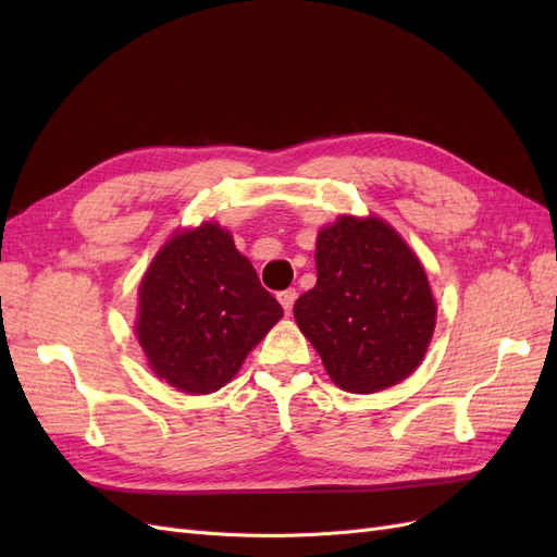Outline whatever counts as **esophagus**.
Instances as JSON below:
<instances>
[{
	"instance_id": "esophagus-1",
	"label": "esophagus",
	"mask_w": 557,
	"mask_h": 557,
	"mask_svg": "<svg viewBox=\"0 0 557 557\" xmlns=\"http://www.w3.org/2000/svg\"><path fill=\"white\" fill-rule=\"evenodd\" d=\"M295 299H297V290H295V288H288V290L278 293V301H281V307H283V311L288 313V315H290V311H293Z\"/></svg>"
}]
</instances>
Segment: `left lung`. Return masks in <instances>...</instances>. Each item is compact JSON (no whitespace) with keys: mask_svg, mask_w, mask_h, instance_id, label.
<instances>
[{"mask_svg":"<svg viewBox=\"0 0 557 557\" xmlns=\"http://www.w3.org/2000/svg\"><path fill=\"white\" fill-rule=\"evenodd\" d=\"M315 269V285L293 311L330 379L369 395L416 372L436 305L407 242L381 218L342 215L318 232Z\"/></svg>","mask_w":557,"mask_h":557,"instance_id":"8db88e82","label":"left lung"}]
</instances>
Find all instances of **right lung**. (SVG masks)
I'll return each instance as SVG.
<instances>
[{"label":"right lung","mask_w":557,"mask_h":557,"mask_svg":"<svg viewBox=\"0 0 557 557\" xmlns=\"http://www.w3.org/2000/svg\"><path fill=\"white\" fill-rule=\"evenodd\" d=\"M283 315L218 223L176 232L139 285L137 336L158 379L188 395L221 391Z\"/></svg>","instance_id":"obj_1"}]
</instances>
